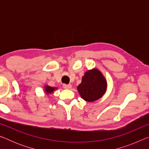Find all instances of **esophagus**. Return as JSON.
<instances>
[{"label":"esophagus","instance_id":"esophagus-1","mask_svg":"<svg viewBox=\"0 0 149 149\" xmlns=\"http://www.w3.org/2000/svg\"><path fill=\"white\" fill-rule=\"evenodd\" d=\"M63 87H64L65 89H70L72 88V85H70V84H68V85L64 84V85H63Z\"/></svg>","mask_w":149,"mask_h":149}]
</instances>
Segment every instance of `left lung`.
Returning <instances> with one entry per match:
<instances>
[{
	"instance_id": "left-lung-1",
	"label": "left lung",
	"mask_w": 149,
	"mask_h": 149,
	"mask_svg": "<svg viewBox=\"0 0 149 149\" xmlns=\"http://www.w3.org/2000/svg\"><path fill=\"white\" fill-rule=\"evenodd\" d=\"M77 91L81 97L87 102H94L105 94L107 81L102 72L94 68L85 73Z\"/></svg>"
}]
</instances>
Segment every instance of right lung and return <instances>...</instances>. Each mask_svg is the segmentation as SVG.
Segmentation results:
<instances>
[{
	"instance_id": "obj_1",
	"label": "right lung",
	"mask_w": 149,
	"mask_h": 149,
	"mask_svg": "<svg viewBox=\"0 0 149 149\" xmlns=\"http://www.w3.org/2000/svg\"><path fill=\"white\" fill-rule=\"evenodd\" d=\"M57 88L56 87H50L48 85H45L44 86V91L46 95H50L52 94L55 90H56Z\"/></svg>"
}]
</instances>
